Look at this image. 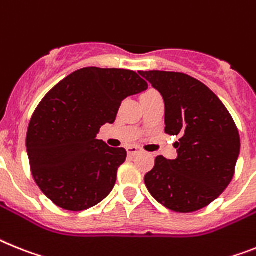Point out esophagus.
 Wrapping results in <instances>:
<instances>
[{"instance_id":"1","label":"esophagus","mask_w":256,"mask_h":256,"mask_svg":"<svg viewBox=\"0 0 256 256\" xmlns=\"http://www.w3.org/2000/svg\"><path fill=\"white\" fill-rule=\"evenodd\" d=\"M126 151H128V154H130V156H135V154L140 152V150H139L138 147H135V146H130V147L126 148Z\"/></svg>"}]
</instances>
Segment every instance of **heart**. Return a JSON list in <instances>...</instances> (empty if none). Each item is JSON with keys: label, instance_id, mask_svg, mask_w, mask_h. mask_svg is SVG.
Here are the masks:
<instances>
[{"label": "heart", "instance_id": "1", "mask_svg": "<svg viewBox=\"0 0 256 256\" xmlns=\"http://www.w3.org/2000/svg\"><path fill=\"white\" fill-rule=\"evenodd\" d=\"M148 92H151V91H148Z\"/></svg>", "mask_w": 256, "mask_h": 256}]
</instances>
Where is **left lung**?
Returning <instances> with one entry per match:
<instances>
[{
    "instance_id": "1",
    "label": "left lung",
    "mask_w": 256,
    "mask_h": 256,
    "mask_svg": "<svg viewBox=\"0 0 256 256\" xmlns=\"http://www.w3.org/2000/svg\"><path fill=\"white\" fill-rule=\"evenodd\" d=\"M165 102V132L180 136L177 158H154L144 176L150 194L164 207L190 214L211 204L230 184L240 134L230 113L206 84L184 72H139Z\"/></svg>"
}]
</instances>
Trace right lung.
Instances as JSON below:
<instances>
[{
    "label": "right lung",
    "instance_id": "right-lung-1",
    "mask_svg": "<svg viewBox=\"0 0 256 256\" xmlns=\"http://www.w3.org/2000/svg\"><path fill=\"white\" fill-rule=\"evenodd\" d=\"M147 87L132 70L84 68L44 96L30 121L26 146L32 177L56 206L84 211L110 194L128 154L96 135L116 121L122 100Z\"/></svg>",
    "mask_w": 256,
    "mask_h": 256
}]
</instances>
